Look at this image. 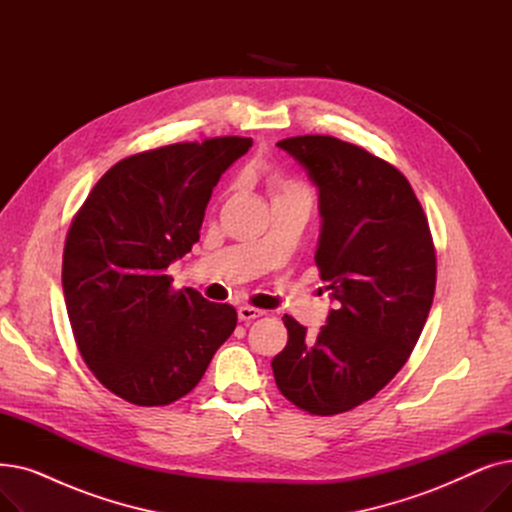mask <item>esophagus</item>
Returning <instances> with one entry per match:
<instances>
[{
    "label": "esophagus",
    "mask_w": 512,
    "mask_h": 512,
    "mask_svg": "<svg viewBox=\"0 0 512 512\" xmlns=\"http://www.w3.org/2000/svg\"><path fill=\"white\" fill-rule=\"evenodd\" d=\"M261 315H265V311H261V309H255V307H249V305L238 307V319L240 321H253Z\"/></svg>",
    "instance_id": "esophagus-1"
}]
</instances>
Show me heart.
Here are the masks:
<instances>
[{"label":"heart","mask_w":512,"mask_h":512,"mask_svg":"<svg viewBox=\"0 0 512 512\" xmlns=\"http://www.w3.org/2000/svg\"><path fill=\"white\" fill-rule=\"evenodd\" d=\"M267 180H270V188L274 193V199L276 197H288V195H309L303 184L284 176L282 172H270Z\"/></svg>","instance_id":"obj_1"}]
</instances>
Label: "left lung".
<instances>
[{
    "label": "left lung",
    "mask_w": 512,
    "mask_h": 512,
    "mask_svg": "<svg viewBox=\"0 0 512 512\" xmlns=\"http://www.w3.org/2000/svg\"><path fill=\"white\" fill-rule=\"evenodd\" d=\"M319 191L315 263L336 309L317 336L284 315L288 342L272 369L311 415L351 411L411 357L436 290L432 232L409 180L363 147L324 134L278 143Z\"/></svg>",
    "instance_id": "8db88e82"
}]
</instances>
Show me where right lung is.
<instances>
[{
	"instance_id": "add662e5",
	"label": "right lung",
	"mask_w": 512,
	"mask_h": 512,
	"mask_svg": "<svg viewBox=\"0 0 512 512\" xmlns=\"http://www.w3.org/2000/svg\"><path fill=\"white\" fill-rule=\"evenodd\" d=\"M251 145L215 137L130 155L74 215L62 261L72 334L95 378L132 405L191 392L236 328L232 305L174 290L168 267L193 249L213 186Z\"/></svg>"
}]
</instances>
